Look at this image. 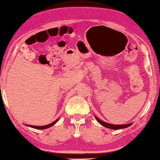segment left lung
<instances>
[{
  "instance_id": "obj_1",
  "label": "left lung",
  "mask_w": 160,
  "mask_h": 160,
  "mask_svg": "<svg viewBox=\"0 0 160 160\" xmlns=\"http://www.w3.org/2000/svg\"><path fill=\"white\" fill-rule=\"evenodd\" d=\"M95 118L99 123L103 125V126L106 127L107 128H110V129H112V130H118V129H122V128H126L132 125V123L125 124V125H112L111 123H108V122H106L104 121H102V120L98 119L96 116H95Z\"/></svg>"
}]
</instances>
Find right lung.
<instances>
[{"mask_svg": "<svg viewBox=\"0 0 160 160\" xmlns=\"http://www.w3.org/2000/svg\"><path fill=\"white\" fill-rule=\"evenodd\" d=\"M58 120H59V118L57 119V120H56L55 121H54L53 122H52V123L48 124V125H44V126H34V125H27V126H28V127L32 128H35V129L43 130V129H46V128H49L52 127V125H54V124H55L56 122H57V121H58Z\"/></svg>", "mask_w": 160, "mask_h": 160, "instance_id": "add662e5", "label": "right lung"}]
</instances>
